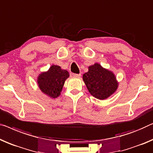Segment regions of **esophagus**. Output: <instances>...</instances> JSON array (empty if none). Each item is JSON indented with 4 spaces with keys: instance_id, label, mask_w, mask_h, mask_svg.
<instances>
[{
    "instance_id": "1",
    "label": "esophagus",
    "mask_w": 153,
    "mask_h": 153,
    "mask_svg": "<svg viewBox=\"0 0 153 153\" xmlns=\"http://www.w3.org/2000/svg\"><path fill=\"white\" fill-rule=\"evenodd\" d=\"M73 76H74V77H80L81 76V74H73Z\"/></svg>"
}]
</instances>
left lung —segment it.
I'll use <instances>...</instances> for the list:
<instances>
[{"instance_id": "left-lung-1", "label": "left lung", "mask_w": 153, "mask_h": 153, "mask_svg": "<svg viewBox=\"0 0 153 153\" xmlns=\"http://www.w3.org/2000/svg\"><path fill=\"white\" fill-rule=\"evenodd\" d=\"M82 78L91 95L101 100L112 95L119 84L113 72L102 67L99 63L89 66Z\"/></svg>"}]
</instances>
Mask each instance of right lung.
<instances>
[{
	"instance_id": "add662e5",
	"label": "right lung",
	"mask_w": 153,
	"mask_h": 153,
	"mask_svg": "<svg viewBox=\"0 0 153 153\" xmlns=\"http://www.w3.org/2000/svg\"><path fill=\"white\" fill-rule=\"evenodd\" d=\"M69 77V74L67 70L53 65L47 71L42 72L38 76V87L47 96L56 98L60 95L65 80Z\"/></svg>"
}]
</instances>
